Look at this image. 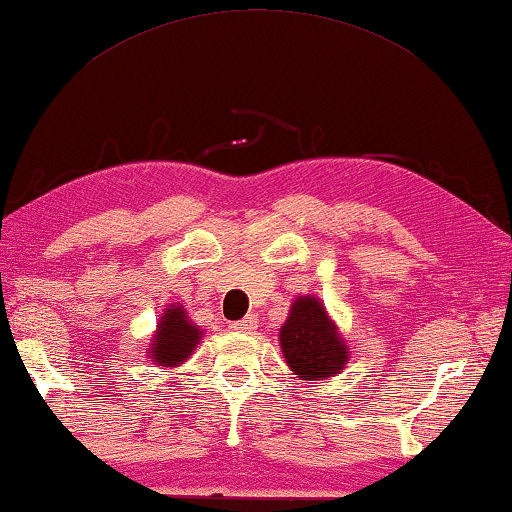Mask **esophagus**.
Instances as JSON below:
<instances>
[{
	"mask_svg": "<svg viewBox=\"0 0 512 512\" xmlns=\"http://www.w3.org/2000/svg\"><path fill=\"white\" fill-rule=\"evenodd\" d=\"M256 324H258L256 317L254 315H247V317H242L240 321H233L231 328L238 330V333H249V330L256 328Z\"/></svg>",
	"mask_w": 512,
	"mask_h": 512,
	"instance_id": "obj_1",
	"label": "esophagus"
}]
</instances>
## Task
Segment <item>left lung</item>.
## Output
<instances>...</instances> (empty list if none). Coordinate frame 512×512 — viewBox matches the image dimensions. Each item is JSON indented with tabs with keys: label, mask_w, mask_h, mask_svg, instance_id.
I'll use <instances>...</instances> for the list:
<instances>
[{
	"label": "left lung",
	"mask_w": 512,
	"mask_h": 512,
	"mask_svg": "<svg viewBox=\"0 0 512 512\" xmlns=\"http://www.w3.org/2000/svg\"><path fill=\"white\" fill-rule=\"evenodd\" d=\"M279 342L285 362L301 380L333 378L348 362L346 342L337 333L324 303L315 297H299L292 303Z\"/></svg>",
	"instance_id": "obj_1"
}]
</instances>
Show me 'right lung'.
<instances>
[{
    "label": "right lung",
    "mask_w": 512,
    "mask_h": 512,
    "mask_svg": "<svg viewBox=\"0 0 512 512\" xmlns=\"http://www.w3.org/2000/svg\"><path fill=\"white\" fill-rule=\"evenodd\" d=\"M200 339L202 330L188 319L184 306H175L173 303L159 319L157 333L148 348V360L159 366H179L188 355H193Z\"/></svg>",
    "instance_id": "add662e5"
}]
</instances>
